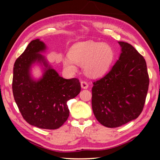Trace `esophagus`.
I'll return each mask as SVG.
<instances>
[{
    "instance_id": "obj_1",
    "label": "esophagus",
    "mask_w": 160,
    "mask_h": 160,
    "mask_svg": "<svg viewBox=\"0 0 160 160\" xmlns=\"http://www.w3.org/2000/svg\"><path fill=\"white\" fill-rule=\"evenodd\" d=\"M80 85H81V87H82V89H87L88 88V83L86 82V81H81L80 82Z\"/></svg>"
}]
</instances>
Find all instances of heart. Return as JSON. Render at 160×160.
<instances>
[{"label":"heart","instance_id":"obj_1","mask_svg":"<svg viewBox=\"0 0 160 160\" xmlns=\"http://www.w3.org/2000/svg\"><path fill=\"white\" fill-rule=\"evenodd\" d=\"M70 57L63 58V66L70 72L77 70L76 63L84 65L85 73L89 76H102L109 70L114 60L115 53L109 44L88 41L72 46Z\"/></svg>","mask_w":160,"mask_h":160}]
</instances>
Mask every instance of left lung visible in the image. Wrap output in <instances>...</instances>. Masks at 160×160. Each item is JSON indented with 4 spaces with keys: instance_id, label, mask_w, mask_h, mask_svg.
Listing matches in <instances>:
<instances>
[{
    "instance_id": "left-lung-1",
    "label": "left lung",
    "mask_w": 160,
    "mask_h": 160,
    "mask_svg": "<svg viewBox=\"0 0 160 160\" xmlns=\"http://www.w3.org/2000/svg\"><path fill=\"white\" fill-rule=\"evenodd\" d=\"M121 53L110 71L93 82L92 107L97 120L116 128L138 117L149 87L147 64L128 43L118 42Z\"/></svg>"
}]
</instances>
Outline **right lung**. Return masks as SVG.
<instances>
[{
    "instance_id": "1",
    "label": "right lung",
    "mask_w": 160,
    "mask_h": 160,
    "mask_svg": "<svg viewBox=\"0 0 160 160\" xmlns=\"http://www.w3.org/2000/svg\"><path fill=\"white\" fill-rule=\"evenodd\" d=\"M46 45L39 39L32 41L15 61L13 68L12 93L23 118L32 126L43 129H57L69 116L67 102L80 93L77 78L64 79L48 64L41 52ZM45 66L39 80L31 78V66Z\"/></svg>"
}]
</instances>
